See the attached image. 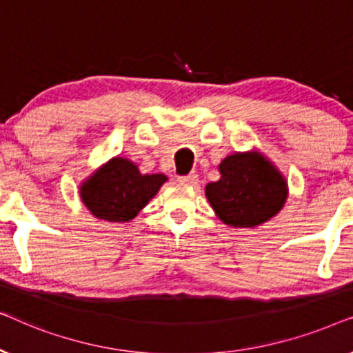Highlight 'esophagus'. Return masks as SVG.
I'll return each instance as SVG.
<instances>
[{"instance_id":"34e87169","label":"esophagus","mask_w":353,"mask_h":353,"mask_svg":"<svg viewBox=\"0 0 353 353\" xmlns=\"http://www.w3.org/2000/svg\"><path fill=\"white\" fill-rule=\"evenodd\" d=\"M178 181L181 183V185H188V186H194L197 183V175L194 172L192 173H188V175H183V176H178Z\"/></svg>"}]
</instances>
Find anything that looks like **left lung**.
<instances>
[{"mask_svg": "<svg viewBox=\"0 0 353 353\" xmlns=\"http://www.w3.org/2000/svg\"><path fill=\"white\" fill-rule=\"evenodd\" d=\"M221 178L205 186V196L223 223L254 228L276 215L288 197L286 180L260 154L228 156L220 163Z\"/></svg>", "mask_w": 353, "mask_h": 353, "instance_id": "obj_1", "label": "left lung"}]
</instances>
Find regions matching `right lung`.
<instances>
[{"mask_svg":"<svg viewBox=\"0 0 353 353\" xmlns=\"http://www.w3.org/2000/svg\"><path fill=\"white\" fill-rule=\"evenodd\" d=\"M167 181L162 173L141 175L128 159L115 157L80 188V197L96 219L128 221Z\"/></svg>","mask_w":353,"mask_h":353,"instance_id":"add662e5","label":"right lung"}]
</instances>
